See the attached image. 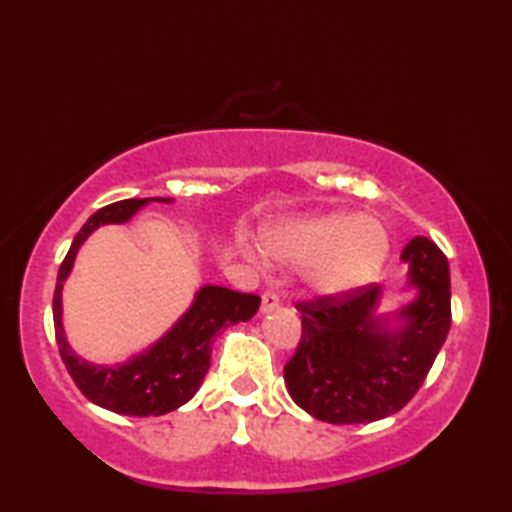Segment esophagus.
Wrapping results in <instances>:
<instances>
[{"label": "esophagus", "mask_w": 512, "mask_h": 512, "mask_svg": "<svg viewBox=\"0 0 512 512\" xmlns=\"http://www.w3.org/2000/svg\"><path fill=\"white\" fill-rule=\"evenodd\" d=\"M280 307V296H277V291H264L262 296V311L268 314V311H273Z\"/></svg>", "instance_id": "esophagus-1"}]
</instances>
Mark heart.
<instances>
[{"instance_id": "1", "label": "heart", "mask_w": 512, "mask_h": 512, "mask_svg": "<svg viewBox=\"0 0 512 512\" xmlns=\"http://www.w3.org/2000/svg\"><path fill=\"white\" fill-rule=\"evenodd\" d=\"M262 244L277 262L305 266L309 287L323 296L363 287L388 257L386 230L352 214L287 221L264 232Z\"/></svg>"}]
</instances>
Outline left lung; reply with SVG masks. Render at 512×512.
<instances>
[{
	"mask_svg": "<svg viewBox=\"0 0 512 512\" xmlns=\"http://www.w3.org/2000/svg\"><path fill=\"white\" fill-rule=\"evenodd\" d=\"M418 298L388 334L375 318L379 287L296 302L302 336L284 366V381L302 411L329 424H361L393 415L413 400L452 325L449 264L427 237L402 250Z\"/></svg>",
	"mask_w": 512,
	"mask_h": 512,
	"instance_id": "left-lung-1",
	"label": "left lung"
}]
</instances>
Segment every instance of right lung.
<instances>
[{"mask_svg":"<svg viewBox=\"0 0 512 512\" xmlns=\"http://www.w3.org/2000/svg\"><path fill=\"white\" fill-rule=\"evenodd\" d=\"M146 201H164V198H126L94 212L74 237L72 248L67 250L54 291L56 343L69 377L90 402L121 415H137V418L164 415L192 400L210 370L214 336L223 327L235 325L239 320H250L259 309V296L255 293L203 287L196 293L192 309L171 327V332L151 350L124 366H92L76 357L67 345L63 323H60V291H63L65 277L72 271L76 250L99 225L128 221Z\"/></svg>","mask_w":512,"mask_h":512,"instance_id":"add662e5","label":"right lung"}]
</instances>
